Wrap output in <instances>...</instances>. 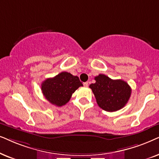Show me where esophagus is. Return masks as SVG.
<instances>
[{
  "label": "esophagus",
  "mask_w": 159,
  "mask_h": 159,
  "mask_svg": "<svg viewBox=\"0 0 159 159\" xmlns=\"http://www.w3.org/2000/svg\"><path fill=\"white\" fill-rule=\"evenodd\" d=\"M84 86H86V87H87V86H89V83H88V82H84Z\"/></svg>",
  "instance_id": "34e87169"
}]
</instances>
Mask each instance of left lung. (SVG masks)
<instances>
[{
    "label": "left lung",
    "mask_w": 159,
    "mask_h": 159,
    "mask_svg": "<svg viewBox=\"0 0 159 159\" xmlns=\"http://www.w3.org/2000/svg\"><path fill=\"white\" fill-rule=\"evenodd\" d=\"M94 84H90L97 105L107 112L117 111L125 106L130 98L132 89L126 81L113 80L104 74L94 78Z\"/></svg>",
    "instance_id": "obj_1"
}]
</instances>
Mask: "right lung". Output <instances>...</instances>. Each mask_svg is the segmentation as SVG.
<instances>
[{"label":"right lung","instance_id":"right-lung-1","mask_svg":"<svg viewBox=\"0 0 159 159\" xmlns=\"http://www.w3.org/2000/svg\"><path fill=\"white\" fill-rule=\"evenodd\" d=\"M83 86L78 76L62 72L54 78H46L41 84L45 98L52 105L60 107L68 102L75 91Z\"/></svg>","mask_w":159,"mask_h":159}]
</instances>
